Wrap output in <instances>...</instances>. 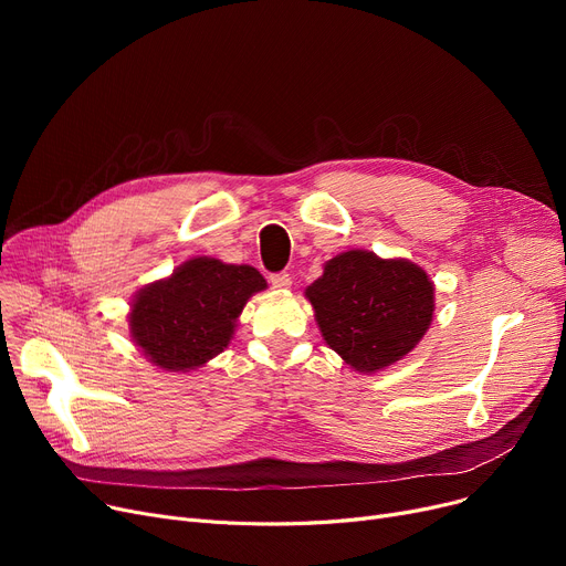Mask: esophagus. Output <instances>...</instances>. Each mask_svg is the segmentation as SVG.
I'll return each instance as SVG.
<instances>
[{
	"label": "esophagus",
	"instance_id": "1",
	"mask_svg": "<svg viewBox=\"0 0 566 566\" xmlns=\"http://www.w3.org/2000/svg\"><path fill=\"white\" fill-rule=\"evenodd\" d=\"M271 284H273V289L286 291V289H291V275L289 273H275V275H271Z\"/></svg>",
	"mask_w": 566,
	"mask_h": 566
}]
</instances>
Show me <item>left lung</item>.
Listing matches in <instances>:
<instances>
[{
  "label": "left lung",
  "mask_w": 566,
  "mask_h": 566,
  "mask_svg": "<svg viewBox=\"0 0 566 566\" xmlns=\"http://www.w3.org/2000/svg\"><path fill=\"white\" fill-rule=\"evenodd\" d=\"M305 295L325 344L365 374L401 360L433 318V282L422 268L367 250L331 259Z\"/></svg>",
  "instance_id": "obj_1"
}]
</instances>
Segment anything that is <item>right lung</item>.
<instances>
[{"mask_svg":"<svg viewBox=\"0 0 566 566\" xmlns=\"http://www.w3.org/2000/svg\"><path fill=\"white\" fill-rule=\"evenodd\" d=\"M265 280L252 265L195 256L160 282L137 291L130 337L148 363L190 371L229 346L235 321Z\"/></svg>","mask_w":566,"mask_h":566,"instance_id":"right-lung-1","label":"right lung"}]
</instances>
